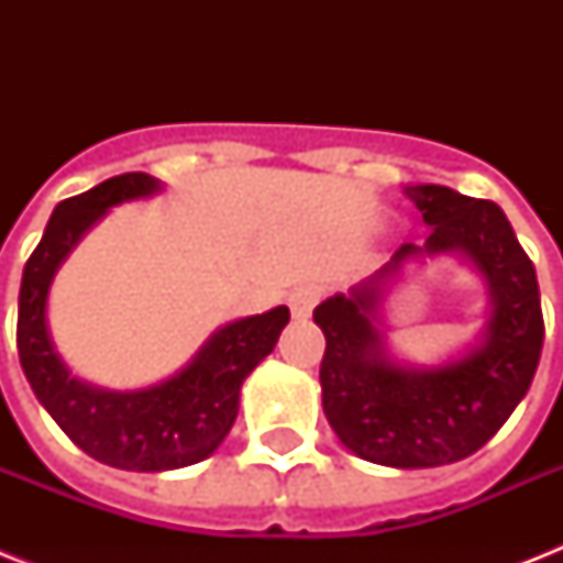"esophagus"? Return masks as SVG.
I'll return each mask as SVG.
<instances>
[{
	"instance_id": "34e87169",
	"label": "esophagus",
	"mask_w": 563,
	"mask_h": 563,
	"mask_svg": "<svg viewBox=\"0 0 563 563\" xmlns=\"http://www.w3.org/2000/svg\"><path fill=\"white\" fill-rule=\"evenodd\" d=\"M318 298H321V286H316V283H303V286H298V289L289 295L291 316L298 318V321L309 318L312 316V309H316Z\"/></svg>"
}]
</instances>
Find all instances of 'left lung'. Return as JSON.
Returning <instances> with one entry per match:
<instances>
[{"label": "left lung", "instance_id": "left-lung-1", "mask_svg": "<svg viewBox=\"0 0 563 563\" xmlns=\"http://www.w3.org/2000/svg\"><path fill=\"white\" fill-rule=\"evenodd\" d=\"M402 195L429 228L388 263L312 312L324 330L321 402L353 455L385 467H441L485 446L523 400L543 347L532 260L506 212L438 184ZM441 255L464 258L486 280V321L471 343L435 363L402 361L387 344V300Z\"/></svg>", "mask_w": 563, "mask_h": 563}]
</instances>
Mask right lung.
I'll return each instance as SVG.
<instances>
[{"mask_svg": "<svg viewBox=\"0 0 563 563\" xmlns=\"http://www.w3.org/2000/svg\"><path fill=\"white\" fill-rule=\"evenodd\" d=\"M161 192L157 178L128 172L57 203L22 272L16 321L20 365L43 409L96 462L136 473L178 471L210 459L236 420L242 383L289 324L286 307L228 321L187 365L143 388H104L69 371L48 330L55 274L113 207Z\"/></svg>", "mask_w": 563, "mask_h": 563, "instance_id": "obj_1", "label": "right lung"}]
</instances>
